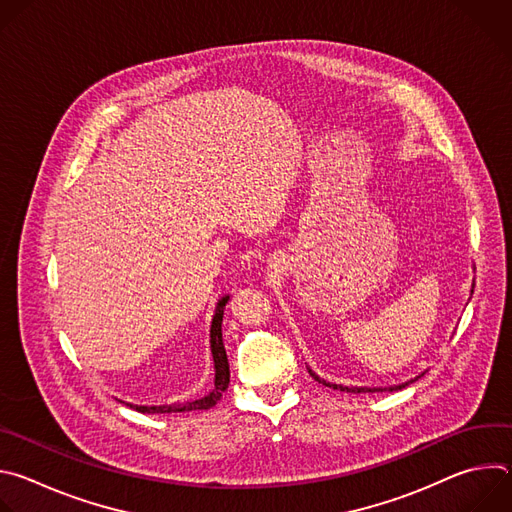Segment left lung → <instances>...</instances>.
Returning <instances> with one entry per match:
<instances>
[{
    "label": "left lung",
    "instance_id": "obj_1",
    "mask_svg": "<svg viewBox=\"0 0 512 512\" xmlns=\"http://www.w3.org/2000/svg\"><path fill=\"white\" fill-rule=\"evenodd\" d=\"M470 294H474V283H472V289H470ZM308 371H310V375L318 381V383H322L324 387H330V389H336V391H344V393H383V391H399V389H405L409 383H415L421 375H417L415 379H411V381H405V383H399V385H391V387H346V385H336V383H330V381H326V379H320L310 367H308Z\"/></svg>",
    "mask_w": 512,
    "mask_h": 512
}]
</instances>
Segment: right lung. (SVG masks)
<instances>
[{
    "instance_id": "obj_1",
    "label": "right lung",
    "mask_w": 512,
    "mask_h": 512,
    "mask_svg": "<svg viewBox=\"0 0 512 512\" xmlns=\"http://www.w3.org/2000/svg\"><path fill=\"white\" fill-rule=\"evenodd\" d=\"M231 296H223L216 302L214 316L210 322V354H212V364H214V385L212 389L194 401H184V403H170V405H133L125 403L127 407L139 411V413H184V411H198V409H210L216 405V401H221L223 393L229 389L231 381V371H229V358L227 350L223 344V316H225V306Z\"/></svg>"
}]
</instances>
